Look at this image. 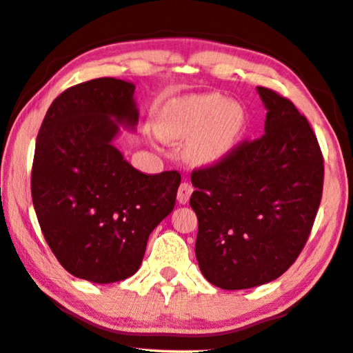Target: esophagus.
<instances>
[{"instance_id":"1","label":"esophagus","mask_w":353,"mask_h":353,"mask_svg":"<svg viewBox=\"0 0 353 353\" xmlns=\"http://www.w3.org/2000/svg\"><path fill=\"white\" fill-rule=\"evenodd\" d=\"M193 190L194 188L191 187L188 182H182L181 187H179V190H177V201H179V204H182V205L188 204L190 196H191V193H193Z\"/></svg>"}]
</instances>
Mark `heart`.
Masks as SVG:
<instances>
[{"label":"heart","mask_w":353,"mask_h":353,"mask_svg":"<svg viewBox=\"0 0 353 353\" xmlns=\"http://www.w3.org/2000/svg\"><path fill=\"white\" fill-rule=\"evenodd\" d=\"M165 140H190V155L199 163H218L234 151L246 128L240 104L221 94L170 101L155 123Z\"/></svg>","instance_id":"obj_1"}]
</instances>
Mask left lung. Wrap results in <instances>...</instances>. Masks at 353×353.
<instances>
[{"label":"left lung","mask_w":353,"mask_h":353,"mask_svg":"<svg viewBox=\"0 0 353 353\" xmlns=\"http://www.w3.org/2000/svg\"><path fill=\"white\" fill-rule=\"evenodd\" d=\"M265 135L193 171L196 259L223 290L272 282L305 246L322 198L324 159L307 118L290 99L256 87Z\"/></svg>","instance_id":"obj_1"}]
</instances>
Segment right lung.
I'll return each instance as SVG.
<instances>
[{
    "mask_svg": "<svg viewBox=\"0 0 353 353\" xmlns=\"http://www.w3.org/2000/svg\"><path fill=\"white\" fill-rule=\"evenodd\" d=\"M135 85L99 77L52 101L35 141L31 193L43 236L73 276L113 283L139 271L151 232L172 212L181 174H145L113 146L135 129Z\"/></svg>",
    "mask_w": 353,
    "mask_h": 353,
    "instance_id": "add662e5",
    "label": "right lung"
}]
</instances>
